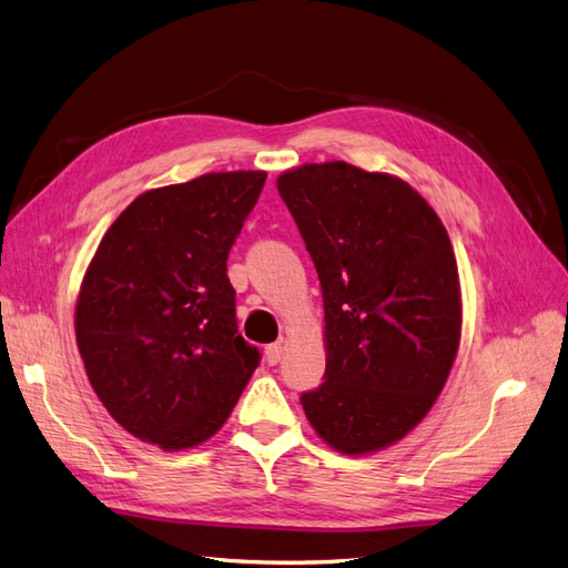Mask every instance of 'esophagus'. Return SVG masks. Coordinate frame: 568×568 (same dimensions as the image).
I'll use <instances>...</instances> for the list:
<instances>
[{
	"label": "esophagus",
	"mask_w": 568,
	"mask_h": 568,
	"mask_svg": "<svg viewBox=\"0 0 568 568\" xmlns=\"http://www.w3.org/2000/svg\"><path fill=\"white\" fill-rule=\"evenodd\" d=\"M282 355H284V346H282V343H270V346L265 348V359H267V365H270V367L280 365Z\"/></svg>",
	"instance_id": "1"
}]
</instances>
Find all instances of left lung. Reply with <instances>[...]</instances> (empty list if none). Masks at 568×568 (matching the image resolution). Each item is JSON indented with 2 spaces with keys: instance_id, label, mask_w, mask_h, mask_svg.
<instances>
[{
  "instance_id": "8db88e82",
  "label": "left lung",
  "mask_w": 568,
  "mask_h": 568,
  "mask_svg": "<svg viewBox=\"0 0 568 568\" xmlns=\"http://www.w3.org/2000/svg\"><path fill=\"white\" fill-rule=\"evenodd\" d=\"M324 301V382L301 395L320 438L346 455L388 448L440 395L462 332L450 236L407 182L351 163L280 175Z\"/></svg>"
}]
</instances>
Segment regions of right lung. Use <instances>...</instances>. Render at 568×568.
Here are the masks:
<instances>
[{
    "label": "right lung",
    "instance_id": "add662e5",
    "mask_svg": "<svg viewBox=\"0 0 568 568\" xmlns=\"http://www.w3.org/2000/svg\"><path fill=\"white\" fill-rule=\"evenodd\" d=\"M267 173H209L136 196L84 272L75 338L111 417L163 450L227 422L261 353L236 326L227 255Z\"/></svg>",
    "mask_w": 568,
    "mask_h": 568
}]
</instances>
